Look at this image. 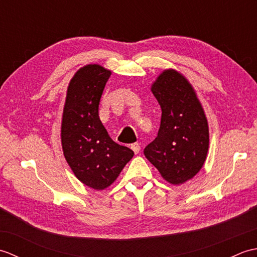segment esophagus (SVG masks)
Segmentation results:
<instances>
[{
  "label": "esophagus",
  "instance_id": "esophagus-1",
  "mask_svg": "<svg viewBox=\"0 0 257 257\" xmlns=\"http://www.w3.org/2000/svg\"><path fill=\"white\" fill-rule=\"evenodd\" d=\"M132 149H133V151L135 152L136 155L139 154V151H140V146H139V144H133V145H132Z\"/></svg>",
  "mask_w": 257,
  "mask_h": 257
}]
</instances>
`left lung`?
I'll list each match as a JSON object with an SVG mask.
<instances>
[{"instance_id":"obj_1","label":"left lung","mask_w":257,"mask_h":257,"mask_svg":"<svg viewBox=\"0 0 257 257\" xmlns=\"http://www.w3.org/2000/svg\"><path fill=\"white\" fill-rule=\"evenodd\" d=\"M161 107L157 138L145 156L167 182L179 185L192 179L203 167L210 135L209 123L190 81L176 69H165L151 85Z\"/></svg>"}]
</instances>
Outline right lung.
<instances>
[{
	"label": "right lung",
	"mask_w": 257,
	"mask_h": 257,
	"mask_svg": "<svg viewBox=\"0 0 257 257\" xmlns=\"http://www.w3.org/2000/svg\"><path fill=\"white\" fill-rule=\"evenodd\" d=\"M111 75L101 65L80 67L70 79L63 109L61 140L64 157L75 177L94 190H105L116 181L134 151L109 137L98 107Z\"/></svg>",
	"instance_id": "right-lung-1"
}]
</instances>
